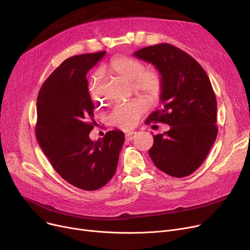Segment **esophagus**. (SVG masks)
Listing matches in <instances>:
<instances>
[{
  "instance_id": "esophagus-1",
  "label": "esophagus",
  "mask_w": 250,
  "mask_h": 250,
  "mask_svg": "<svg viewBox=\"0 0 250 250\" xmlns=\"http://www.w3.org/2000/svg\"><path fill=\"white\" fill-rule=\"evenodd\" d=\"M136 137H137V133L136 132H132V133H128V134L125 135V140L126 141H133Z\"/></svg>"
}]
</instances>
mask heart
<instances>
[{"instance_id": "heart-1", "label": "heart", "mask_w": 250, "mask_h": 250, "mask_svg": "<svg viewBox=\"0 0 250 250\" xmlns=\"http://www.w3.org/2000/svg\"><path fill=\"white\" fill-rule=\"evenodd\" d=\"M107 67L112 73L132 82L137 94L145 96L149 100H156L160 97L163 90V76L158 69H146V64L143 61L126 56L112 58ZM95 81L92 83V94L97 97L93 89ZM147 107V100L141 97L120 103L109 114V122L113 125L129 128L138 123L140 116L146 111Z\"/></svg>"}]
</instances>
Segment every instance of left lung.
Masks as SVG:
<instances>
[{"instance_id":"1","label":"left lung","mask_w":250,"mask_h":250,"mask_svg":"<svg viewBox=\"0 0 250 250\" xmlns=\"http://www.w3.org/2000/svg\"><path fill=\"white\" fill-rule=\"evenodd\" d=\"M134 56L153 63L163 76V107L152 112L146 123L167 124L170 129L153 137L151 159L170 176H188L203 164L217 138L212 84L202 65L172 44L144 47Z\"/></svg>"}]
</instances>
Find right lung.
Returning a JSON list of instances; mask_svg holds the SVG:
<instances>
[{"label": "right lung", "mask_w": 250, "mask_h": 250, "mask_svg": "<svg viewBox=\"0 0 250 250\" xmlns=\"http://www.w3.org/2000/svg\"><path fill=\"white\" fill-rule=\"evenodd\" d=\"M104 55L99 51L63 61L44 81L36 103L39 146L65 181L89 191L112 178L125 142L117 129L96 142L89 138L96 123L86 75Z\"/></svg>", "instance_id": "1"}]
</instances>
